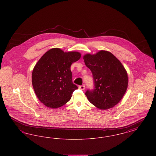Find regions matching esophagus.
Masks as SVG:
<instances>
[{"instance_id": "34e87169", "label": "esophagus", "mask_w": 156, "mask_h": 156, "mask_svg": "<svg viewBox=\"0 0 156 156\" xmlns=\"http://www.w3.org/2000/svg\"><path fill=\"white\" fill-rule=\"evenodd\" d=\"M79 88L81 90H84L85 88V85H80V86H79Z\"/></svg>"}]
</instances>
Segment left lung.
<instances>
[{"label":"left lung","instance_id":"1","mask_svg":"<svg viewBox=\"0 0 156 156\" xmlns=\"http://www.w3.org/2000/svg\"><path fill=\"white\" fill-rule=\"evenodd\" d=\"M83 59L94 80V89L85 92L89 102L103 110L118 104L128 84L127 74L122 63L112 53L103 50L94 55L86 54Z\"/></svg>","mask_w":156,"mask_h":156}]
</instances>
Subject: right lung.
<instances>
[{
	"label": "right lung",
	"mask_w": 156,
	"mask_h": 156,
	"mask_svg": "<svg viewBox=\"0 0 156 156\" xmlns=\"http://www.w3.org/2000/svg\"><path fill=\"white\" fill-rule=\"evenodd\" d=\"M81 57L78 52H64L58 48L45 52L32 73V84L39 100L47 107L67 103L78 87L73 83L71 64Z\"/></svg>",
	"instance_id": "add662e5"
}]
</instances>
